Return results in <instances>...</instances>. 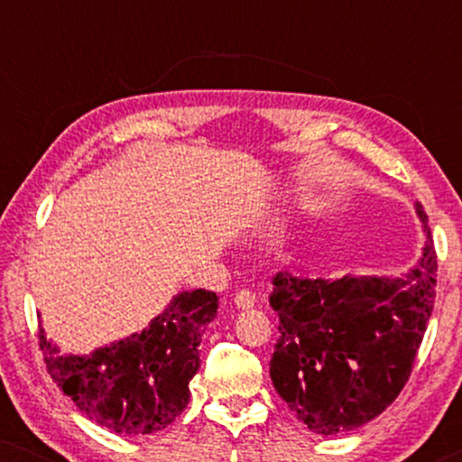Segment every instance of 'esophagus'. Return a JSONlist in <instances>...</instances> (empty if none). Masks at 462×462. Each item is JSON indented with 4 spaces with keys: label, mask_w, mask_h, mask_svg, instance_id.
<instances>
[{
    "label": "esophagus",
    "mask_w": 462,
    "mask_h": 462,
    "mask_svg": "<svg viewBox=\"0 0 462 462\" xmlns=\"http://www.w3.org/2000/svg\"><path fill=\"white\" fill-rule=\"evenodd\" d=\"M233 302H236V307L239 309V311H248V309L254 307V294H252L250 290H242V292L236 294Z\"/></svg>",
    "instance_id": "34e87169"
}]
</instances>
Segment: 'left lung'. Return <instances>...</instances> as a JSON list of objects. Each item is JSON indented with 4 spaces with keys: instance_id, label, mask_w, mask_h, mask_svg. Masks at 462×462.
<instances>
[{
    "instance_id": "obj_1",
    "label": "left lung",
    "mask_w": 462,
    "mask_h": 462,
    "mask_svg": "<svg viewBox=\"0 0 462 462\" xmlns=\"http://www.w3.org/2000/svg\"><path fill=\"white\" fill-rule=\"evenodd\" d=\"M414 208L425 244L406 273L275 275L269 305L282 334L269 374L309 431L337 435L365 425L408 381L433 311L438 271L427 214L419 201Z\"/></svg>"
}]
</instances>
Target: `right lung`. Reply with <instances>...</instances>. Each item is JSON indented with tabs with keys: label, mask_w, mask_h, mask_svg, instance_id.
I'll use <instances>...</instances> for the list:
<instances>
[{
	"label": "right lung",
	"mask_w": 462,
	"mask_h": 462,
	"mask_svg": "<svg viewBox=\"0 0 462 462\" xmlns=\"http://www.w3.org/2000/svg\"><path fill=\"white\" fill-rule=\"evenodd\" d=\"M217 311L210 290H185L141 332L90 353H62L42 326L40 345L54 383L88 419L138 438L166 429L187 408L201 337Z\"/></svg>",
	"instance_id": "add662e5"
}]
</instances>
